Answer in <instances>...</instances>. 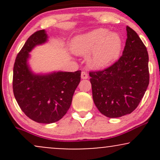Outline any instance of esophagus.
<instances>
[{"mask_svg": "<svg viewBox=\"0 0 160 160\" xmlns=\"http://www.w3.org/2000/svg\"><path fill=\"white\" fill-rule=\"evenodd\" d=\"M89 78V76H88L87 73L85 72V71H82L81 73V78L83 79V80H85V79H87Z\"/></svg>", "mask_w": 160, "mask_h": 160, "instance_id": "obj_1", "label": "esophagus"}]
</instances>
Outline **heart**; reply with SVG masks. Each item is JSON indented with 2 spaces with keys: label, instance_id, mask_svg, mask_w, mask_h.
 <instances>
[{
  "label": "heart",
  "instance_id": "heart-1",
  "mask_svg": "<svg viewBox=\"0 0 160 160\" xmlns=\"http://www.w3.org/2000/svg\"><path fill=\"white\" fill-rule=\"evenodd\" d=\"M122 40L118 33L100 28L74 37L71 49L75 55L87 57V62L95 69L105 68L118 59Z\"/></svg>",
  "mask_w": 160,
  "mask_h": 160
}]
</instances>
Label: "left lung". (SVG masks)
Wrapping results in <instances>:
<instances>
[{"label":"left lung","mask_w":160,"mask_h":160,"mask_svg":"<svg viewBox=\"0 0 160 160\" xmlns=\"http://www.w3.org/2000/svg\"><path fill=\"white\" fill-rule=\"evenodd\" d=\"M122 56L104 71L90 72L92 98L98 111L109 118L129 114L138 107L149 84V57L137 33L126 27Z\"/></svg>","instance_id":"1"}]
</instances>
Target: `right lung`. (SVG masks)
<instances>
[{
    "label": "right lung",
    "instance_id": "1",
    "mask_svg": "<svg viewBox=\"0 0 160 160\" xmlns=\"http://www.w3.org/2000/svg\"><path fill=\"white\" fill-rule=\"evenodd\" d=\"M47 41L45 30L29 37L16 56L12 78L14 96L22 111L31 120L45 124L56 122L65 115L81 74V71L34 73L28 63L29 53Z\"/></svg>",
    "mask_w": 160,
    "mask_h": 160
}]
</instances>
